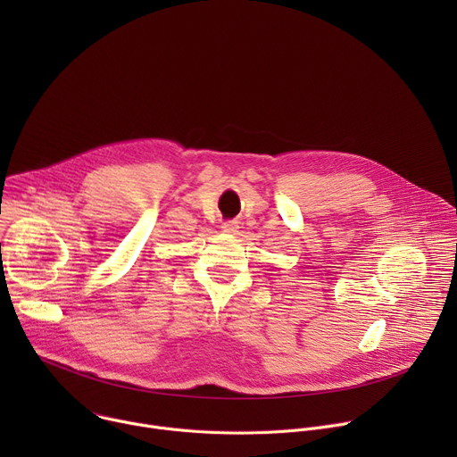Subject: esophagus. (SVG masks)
I'll list each match as a JSON object with an SVG mask.
<instances>
[{
	"label": "esophagus",
	"mask_w": 457,
	"mask_h": 457,
	"mask_svg": "<svg viewBox=\"0 0 457 457\" xmlns=\"http://www.w3.org/2000/svg\"><path fill=\"white\" fill-rule=\"evenodd\" d=\"M220 228H222L224 233H235L238 229V222L237 220H224Z\"/></svg>",
	"instance_id": "1"
}]
</instances>
